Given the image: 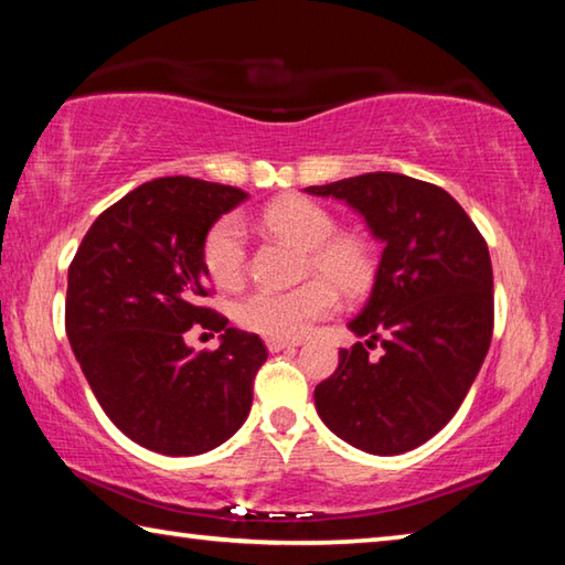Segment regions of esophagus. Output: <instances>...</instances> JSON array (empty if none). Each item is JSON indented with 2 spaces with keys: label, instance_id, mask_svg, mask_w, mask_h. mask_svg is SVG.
Instances as JSON below:
<instances>
[{
  "label": "esophagus",
  "instance_id": "34e87169",
  "mask_svg": "<svg viewBox=\"0 0 565 565\" xmlns=\"http://www.w3.org/2000/svg\"><path fill=\"white\" fill-rule=\"evenodd\" d=\"M299 347V341H286V339H266V349H269L271 353L276 351H284V349H294Z\"/></svg>",
  "mask_w": 565,
  "mask_h": 565
}]
</instances>
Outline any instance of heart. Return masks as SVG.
Listing matches in <instances>:
<instances>
[{
  "label": "heart",
  "mask_w": 565,
  "mask_h": 565,
  "mask_svg": "<svg viewBox=\"0 0 565 565\" xmlns=\"http://www.w3.org/2000/svg\"><path fill=\"white\" fill-rule=\"evenodd\" d=\"M271 234L309 252L306 266L327 279H309L291 289H254L238 303V321L269 339H299L313 321L337 309L338 286L347 294L366 289L374 274L369 246L356 236L337 234V222L327 209L309 199H284L262 216ZM204 266L218 286L242 284L246 271V228L236 214H228L209 228L204 238Z\"/></svg>",
  "instance_id": "b5f03b06"
}]
</instances>
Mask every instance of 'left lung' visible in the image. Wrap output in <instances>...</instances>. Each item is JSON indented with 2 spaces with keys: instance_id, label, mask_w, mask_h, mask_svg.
Wrapping results in <instances>:
<instances>
[{
  "instance_id": "obj_1",
  "label": "left lung",
  "mask_w": 565,
  "mask_h": 565,
  "mask_svg": "<svg viewBox=\"0 0 565 565\" xmlns=\"http://www.w3.org/2000/svg\"><path fill=\"white\" fill-rule=\"evenodd\" d=\"M339 199L384 244L374 286L349 321L366 343L339 351V369L313 391L333 434L361 451L398 456L454 418L491 347L489 246L441 186L394 171L306 186ZM379 340L382 356L367 359Z\"/></svg>"
}]
</instances>
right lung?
I'll return each instance as SVG.
<instances>
[{"label": "right lung", "mask_w": 565, "mask_h": 565, "mask_svg": "<svg viewBox=\"0 0 565 565\" xmlns=\"http://www.w3.org/2000/svg\"><path fill=\"white\" fill-rule=\"evenodd\" d=\"M246 196L191 177L151 179L92 224L70 266L74 356L111 424L149 451L206 454L252 411L264 341L202 306L204 238ZM194 322L223 331L216 352L188 347Z\"/></svg>", "instance_id": "1"}]
</instances>
